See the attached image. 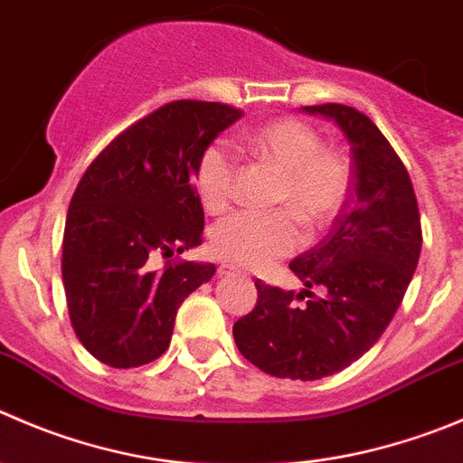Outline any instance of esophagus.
Returning a JSON list of instances; mask_svg holds the SVG:
<instances>
[{
	"label": "esophagus",
	"instance_id": "obj_1",
	"mask_svg": "<svg viewBox=\"0 0 463 463\" xmlns=\"http://www.w3.org/2000/svg\"><path fill=\"white\" fill-rule=\"evenodd\" d=\"M218 275L220 277H232V275H239V270H236L234 266H229V263H222V266H218Z\"/></svg>",
	"mask_w": 463,
	"mask_h": 463
}]
</instances>
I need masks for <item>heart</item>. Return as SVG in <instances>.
Here are the masks:
<instances>
[{
	"mask_svg": "<svg viewBox=\"0 0 463 463\" xmlns=\"http://www.w3.org/2000/svg\"><path fill=\"white\" fill-rule=\"evenodd\" d=\"M248 152L272 163L281 177L277 202L288 206L307 229L332 222L350 193V163L336 149L323 147L314 127L298 118H279L243 138ZM197 193L211 213L234 200L236 158L224 145H211L197 163ZM300 243V232L288 211H241L218 222L211 248L222 261L241 268H263L286 257Z\"/></svg>",
	"mask_w": 463,
	"mask_h": 463,
	"instance_id": "1",
	"label": "heart"
}]
</instances>
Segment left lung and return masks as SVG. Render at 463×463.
I'll use <instances>...</instances> for the list:
<instances>
[{
	"label": "left lung",
	"instance_id": "8db88e82",
	"mask_svg": "<svg viewBox=\"0 0 463 463\" xmlns=\"http://www.w3.org/2000/svg\"><path fill=\"white\" fill-rule=\"evenodd\" d=\"M302 111L336 122L350 143V195L329 234L288 263L307 288L295 295L254 281L257 305L236 320L234 341L259 371L311 382L380 341L418 266L422 232L407 168L375 122L343 104ZM314 285L324 288L320 298Z\"/></svg>",
	"mask_w": 463,
	"mask_h": 463
}]
</instances>
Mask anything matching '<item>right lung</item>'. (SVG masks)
<instances>
[{
	"label": "right lung",
	"mask_w": 463,
	"mask_h": 463,
	"mask_svg": "<svg viewBox=\"0 0 463 463\" xmlns=\"http://www.w3.org/2000/svg\"><path fill=\"white\" fill-rule=\"evenodd\" d=\"M243 113L220 102L163 104L111 140L74 191L63 232V286L81 345L111 368L158 359L179 305L213 263L165 261L202 243L193 184L202 152Z\"/></svg>",
	"instance_id": "add662e5"
}]
</instances>
